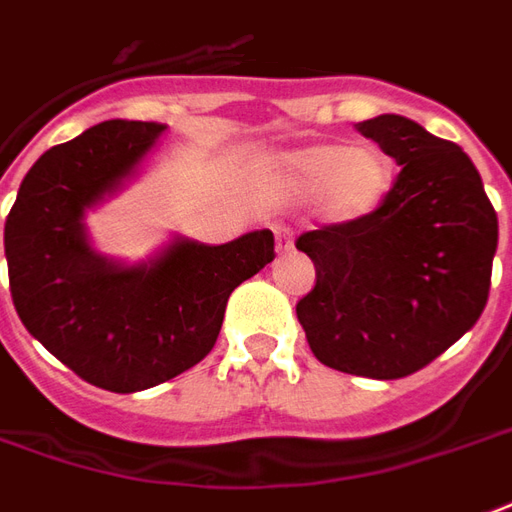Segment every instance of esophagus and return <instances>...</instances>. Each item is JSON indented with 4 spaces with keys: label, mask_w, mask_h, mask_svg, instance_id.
<instances>
[{
    "label": "esophagus",
    "mask_w": 512,
    "mask_h": 512,
    "mask_svg": "<svg viewBox=\"0 0 512 512\" xmlns=\"http://www.w3.org/2000/svg\"><path fill=\"white\" fill-rule=\"evenodd\" d=\"M294 248L292 242V234H289V229H283V226H275V251L281 253H289Z\"/></svg>",
    "instance_id": "1"
}]
</instances>
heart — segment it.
I'll use <instances>...</instances> for the list:
<instances>
[{
	"mask_svg": "<svg viewBox=\"0 0 512 512\" xmlns=\"http://www.w3.org/2000/svg\"><path fill=\"white\" fill-rule=\"evenodd\" d=\"M270 182L286 199H311L313 215L327 226H352L387 204L395 166L374 144L349 149L324 141L281 155L272 163Z\"/></svg>",
	"mask_w": 512,
	"mask_h": 512,
	"instance_id": "1",
	"label": "heart"
}]
</instances>
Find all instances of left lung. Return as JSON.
Segmentation results:
<instances>
[{
	"label": "left lung",
	"instance_id": "left-lung-1",
	"mask_svg": "<svg viewBox=\"0 0 512 512\" xmlns=\"http://www.w3.org/2000/svg\"><path fill=\"white\" fill-rule=\"evenodd\" d=\"M401 174L374 218L297 240L316 286L297 302L316 360L401 379L469 333L488 302L499 223L464 149L398 114L357 125Z\"/></svg>",
	"mask_w": 512,
	"mask_h": 512
}]
</instances>
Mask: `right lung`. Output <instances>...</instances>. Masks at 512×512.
Masks as SVG:
<instances>
[{
	"label": "right lung",
	"instance_id": "add662e5",
	"mask_svg": "<svg viewBox=\"0 0 512 512\" xmlns=\"http://www.w3.org/2000/svg\"><path fill=\"white\" fill-rule=\"evenodd\" d=\"M166 125L108 119L40 155L5 220L10 294L32 338L95 387L138 393L201 363L229 294L275 259L270 229L223 245L174 234L149 259L92 245L87 212L138 177Z\"/></svg>",
	"mask_w": 512,
	"mask_h": 512
}]
</instances>
